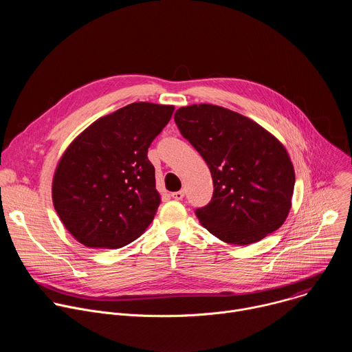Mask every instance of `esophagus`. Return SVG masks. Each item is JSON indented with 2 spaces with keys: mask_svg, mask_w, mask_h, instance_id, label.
<instances>
[{
  "mask_svg": "<svg viewBox=\"0 0 352 352\" xmlns=\"http://www.w3.org/2000/svg\"><path fill=\"white\" fill-rule=\"evenodd\" d=\"M184 195H185L184 190H178V192H173V193H171V197L175 199V200H182Z\"/></svg>",
  "mask_w": 352,
  "mask_h": 352,
  "instance_id": "34e87169",
  "label": "esophagus"
}]
</instances>
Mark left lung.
<instances>
[{"mask_svg": "<svg viewBox=\"0 0 352 352\" xmlns=\"http://www.w3.org/2000/svg\"><path fill=\"white\" fill-rule=\"evenodd\" d=\"M174 120L212 173V200L195 210L200 224L232 245L254 243L278 230L295 184L285 147L255 121L220 106L181 107Z\"/></svg>", "mask_w": 352, "mask_h": 352, "instance_id": "left-lung-1", "label": "left lung"}]
</instances>
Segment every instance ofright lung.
I'll return each instance as SVG.
<instances>
[{
	"mask_svg": "<svg viewBox=\"0 0 352 352\" xmlns=\"http://www.w3.org/2000/svg\"><path fill=\"white\" fill-rule=\"evenodd\" d=\"M174 106L132 103L98 118L65 150L53 179V204L75 239L116 249L135 241L160 205L147 148Z\"/></svg>",
	"mask_w": 352,
	"mask_h": 352,
	"instance_id": "1",
	"label": "right lung"
}]
</instances>
